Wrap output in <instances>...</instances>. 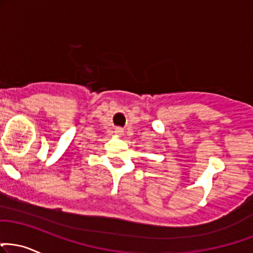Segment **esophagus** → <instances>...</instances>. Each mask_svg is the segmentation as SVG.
<instances>
[{
  "mask_svg": "<svg viewBox=\"0 0 253 253\" xmlns=\"http://www.w3.org/2000/svg\"><path fill=\"white\" fill-rule=\"evenodd\" d=\"M123 133H124L123 128H117V129H115V134H117V135H123Z\"/></svg>",
  "mask_w": 253,
  "mask_h": 253,
  "instance_id": "34e87169",
  "label": "esophagus"
}]
</instances>
